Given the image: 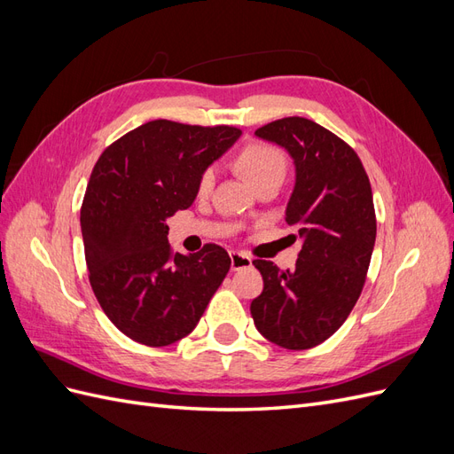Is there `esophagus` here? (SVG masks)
Returning <instances> with one entry per match:
<instances>
[{
    "instance_id": "34e87169",
    "label": "esophagus",
    "mask_w": 454,
    "mask_h": 454,
    "mask_svg": "<svg viewBox=\"0 0 454 454\" xmlns=\"http://www.w3.org/2000/svg\"><path fill=\"white\" fill-rule=\"evenodd\" d=\"M246 267H252V257L246 254H240V252H231V269L240 270Z\"/></svg>"
}]
</instances>
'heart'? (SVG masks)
<instances>
[{
	"instance_id": "heart-1",
	"label": "heart",
	"mask_w": 454,
	"mask_h": 454,
	"mask_svg": "<svg viewBox=\"0 0 454 454\" xmlns=\"http://www.w3.org/2000/svg\"><path fill=\"white\" fill-rule=\"evenodd\" d=\"M237 167L248 177L252 185H261L270 177H284L286 174V159L280 151L263 144V142H250L246 144L237 153ZM215 184V168H204L199 176L197 191L199 195H208Z\"/></svg>"
}]
</instances>
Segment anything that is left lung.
I'll return each mask as SVG.
<instances>
[{
  "label": "left lung",
  "mask_w": 454,
  "mask_h": 454,
  "mask_svg": "<svg viewBox=\"0 0 454 454\" xmlns=\"http://www.w3.org/2000/svg\"><path fill=\"white\" fill-rule=\"evenodd\" d=\"M255 136L294 159L286 223L297 229L301 250L294 270L254 261L263 292L252 301V318L274 345L305 350L332 337L362 294L377 237L373 193L356 151L318 122L286 117Z\"/></svg>",
  "instance_id": "1"
}]
</instances>
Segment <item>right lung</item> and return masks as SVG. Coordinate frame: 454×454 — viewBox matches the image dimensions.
<instances>
[{"instance_id":"right-lung-1","label":"right lung","mask_w":454,"mask_h":454,"mask_svg":"<svg viewBox=\"0 0 454 454\" xmlns=\"http://www.w3.org/2000/svg\"><path fill=\"white\" fill-rule=\"evenodd\" d=\"M240 134L157 119L94 164L81 206L89 280L107 318L140 345L167 347L193 332L229 272L217 244L174 254L167 219L193 204L202 170Z\"/></svg>"}]
</instances>
